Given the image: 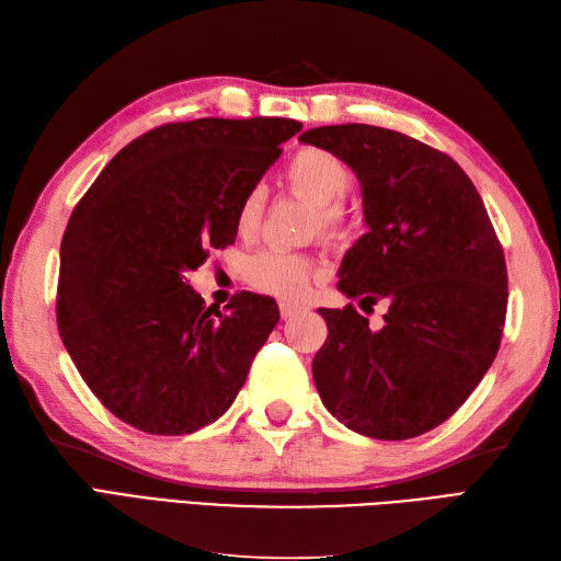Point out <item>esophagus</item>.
I'll list each match as a JSON object with an SVG mask.
<instances>
[{"label": "esophagus", "mask_w": 561, "mask_h": 561, "mask_svg": "<svg viewBox=\"0 0 561 561\" xmlns=\"http://www.w3.org/2000/svg\"><path fill=\"white\" fill-rule=\"evenodd\" d=\"M298 310H301V308H298V306H294V304H286V301H282V304H279V312H282V318H284V320H289V318H294Z\"/></svg>", "instance_id": "esophagus-1"}]
</instances>
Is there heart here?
Returning a JSON list of instances; mask_svg holds the SVG:
<instances>
[{
  "mask_svg": "<svg viewBox=\"0 0 561 561\" xmlns=\"http://www.w3.org/2000/svg\"><path fill=\"white\" fill-rule=\"evenodd\" d=\"M286 184L296 195L316 205L312 227L320 231L324 241H340L344 237L348 219L342 201L351 191V184H354V174H351V167L342 158L322 148L298 150L289 167H286ZM263 215L265 188L253 186L243 195L237 210V231L243 239L255 237L260 225H263ZM316 277H320L316 260L282 249L260 251L245 265V279L255 289L286 298V301L301 298L308 284Z\"/></svg>",
  "mask_w": 561,
  "mask_h": 561,
  "instance_id": "1",
  "label": "heart"
}]
</instances>
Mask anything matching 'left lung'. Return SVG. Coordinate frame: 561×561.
Returning a JSON list of instances; mask_svg holds the SVG:
<instances>
[{
    "label": "left lung",
    "mask_w": 561,
    "mask_h": 561,
    "mask_svg": "<svg viewBox=\"0 0 561 561\" xmlns=\"http://www.w3.org/2000/svg\"><path fill=\"white\" fill-rule=\"evenodd\" d=\"M301 140L342 158L363 188L368 231L344 255L340 289L363 310L389 306L382 330L354 304L320 308L328 342L312 380L354 433L419 437L457 413L497 356L510 298L502 243L449 154L368 124Z\"/></svg>",
    "instance_id": "1"
}]
</instances>
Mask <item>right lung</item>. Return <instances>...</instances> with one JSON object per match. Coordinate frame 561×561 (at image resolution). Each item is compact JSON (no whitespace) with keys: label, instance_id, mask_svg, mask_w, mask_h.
Returning <instances> with one entry per match:
<instances>
[{"label":"right lung","instance_id":"obj_1","mask_svg":"<svg viewBox=\"0 0 561 561\" xmlns=\"http://www.w3.org/2000/svg\"><path fill=\"white\" fill-rule=\"evenodd\" d=\"M304 124H162L112 158L61 239L57 328L104 409L148 435L215 423L279 320L275 298L207 308L186 272L237 241V210Z\"/></svg>","mask_w":561,"mask_h":561}]
</instances>
